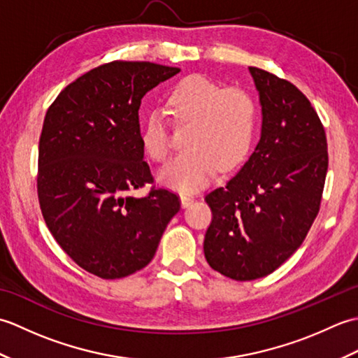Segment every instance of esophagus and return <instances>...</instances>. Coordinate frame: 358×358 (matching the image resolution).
Wrapping results in <instances>:
<instances>
[{
  "label": "esophagus",
  "instance_id": "34e87169",
  "mask_svg": "<svg viewBox=\"0 0 358 358\" xmlns=\"http://www.w3.org/2000/svg\"><path fill=\"white\" fill-rule=\"evenodd\" d=\"M180 200H181V206L189 208L194 203V196L192 195H187V194H181L180 195Z\"/></svg>",
  "mask_w": 358,
  "mask_h": 358
}]
</instances>
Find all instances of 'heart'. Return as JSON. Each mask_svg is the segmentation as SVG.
Returning a JSON list of instances; mask_svg holds the SVG:
<instances>
[{
    "label": "heart",
    "instance_id": "b5f03b06",
    "mask_svg": "<svg viewBox=\"0 0 358 358\" xmlns=\"http://www.w3.org/2000/svg\"><path fill=\"white\" fill-rule=\"evenodd\" d=\"M167 106L177 121H191L185 146L158 172L159 183L178 192H195L218 171L241 162L254 141L257 106L241 89H222L204 75H191L175 85ZM143 148L155 162L169 154L167 126L162 112L144 120Z\"/></svg>",
    "mask_w": 358,
    "mask_h": 358
}]
</instances>
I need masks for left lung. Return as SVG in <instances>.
<instances>
[{"instance_id":"1","label":"left lung","mask_w":358,"mask_h":358,"mask_svg":"<svg viewBox=\"0 0 358 358\" xmlns=\"http://www.w3.org/2000/svg\"><path fill=\"white\" fill-rule=\"evenodd\" d=\"M262 106L260 140L240 172L206 195L204 257L232 280L269 275L306 238L320 209L328 144L320 118L292 83L249 67Z\"/></svg>"}]
</instances>
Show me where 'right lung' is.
<instances>
[{
  "label": "right lung",
  "mask_w": 358,
  "mask_h": 358,
  "mask_svg": "<svg viewBox=\"0 0 358 358\" xmlns=\"http://www.w3.org/2000/svg\"><path fill=\"white\" fill-rule=\"evenodd\" d=\"M178 67L113 62L59 92L45 113L38 146V200L53 238L83 269L127 277L155 255L178 196L152 189L138 110L143 96Z\"/></svg>",
  "instance_id": "1"
}]
</instances>
